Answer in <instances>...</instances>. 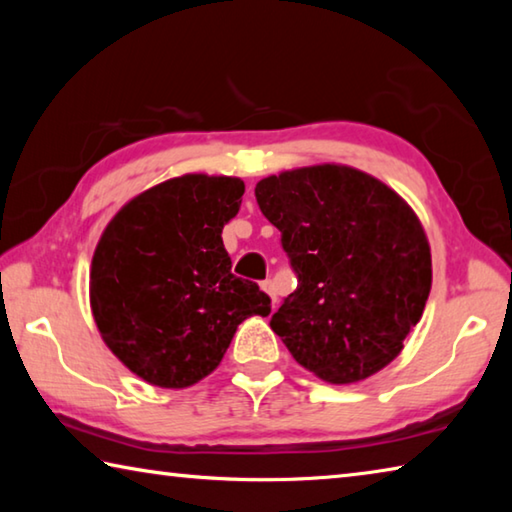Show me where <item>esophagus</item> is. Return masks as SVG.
I'll return each instance as SVG.
<instances>
[{
  "label": "esophagus",
  "instance_id": "esophagus-1",
  "mask_svg": "<svg viewBox=\"0 0 512 512\" xmlns=\"http://www.w3.org/2000/svg\"><path fill=\"white\" fill-rule=\"evenodd\" d=\"M262 289L268 293V296H271V302L275 305V302H277V296H275V284H273L271 280H264V282H262Z\"/></svg>",
  "mask_w": 512,
  "mask_h": 512
}]
</instances>
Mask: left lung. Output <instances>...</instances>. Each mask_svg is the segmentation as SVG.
<instances>
[{"instance_id":"8db88e82","label":"left lung","mask_w":512,"mask_h":512,"mask_svg":"<svg viewBox=\"0 0 512 512\" xmlns=\"http://www.w3.org/2000/svg\"><path fill=\"white\" fill-rule=\"evenodd\" d=\"M255 198L298 275L271 316L293 359L329 384L388 366L431 291V250L415 212L381 180L343 164L268 176Z\"/></svg>"}]
</instances>
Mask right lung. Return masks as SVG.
<instances>
[{"mask_svg":"<svg viewBox=\"0 0 512 512\" xmlns=\"http://www.w3.org/2000/svg\"><path fill=\"white\" fill-rule=\"evenodd\" d=\"M244 180L187 173L146 189L94 250L90 305L101 339L137 377L187 388L219 366L239 323L271 314L255 282L232 275L223 225Z\"/></svg>","mask_w":512,"mask_h":512,"instance_id":"right-lung-1","label":"right lung"}]
</instances>
